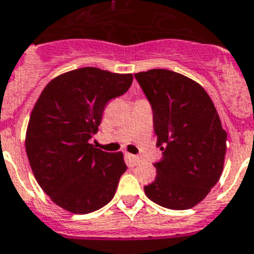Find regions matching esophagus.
<instances>
[{"label": "esophagus", "instance_id": "esophagus-1", "mask_svg": "<svg viewBox=\"0 0 254 254\" xmlns=\"http://www.w3.org/2000/svg\"><path fill=\"white\" fill-rule=\"evenodd\" d=\"M125 160H127V164L129 167H134L140 162V158L138 156H134V154L125 153Z\"/></svg>", "mask_w": 254, "mask_h": 254}]
</instances>
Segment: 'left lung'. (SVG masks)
I'll return each mask as SVG.
<instances>
[{
    "label": "left lung",
    "instance_id": "1",
    "mask_svg": "<svg viewBox=\"0 0 254 254\" xmlns=\"http://www.w3.org/2000/svg\"><path fill=\"white\" fill-rule=\"evenodd\" d=\"M153 111L161 161L145 195L165 208L188 209L219 182L228 134L206 90L191 79L166 69L134 74Z\"/></svg>",
    "mask_w": 254,
    "mask_h": 254
}]
</instances>
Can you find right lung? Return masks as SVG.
Segmentation results:
<instances>
[{
	"label": "right lung",
	"instance_id": "obj_1",
	"mask_svg": "<svg viewBox=\"0 0 254 254\" xmlns=\"http://www.w3.org/2000/svg\"><path fill=\"white\" fill-rule=\"evenodd\" d=\"M131 83V74L81 67L52 79L41 93L26 129L25 149L35 180L57 206L84 215L114 198L127 171L124 156L96 148L89 139L107 102Z\"/></svg>",
	"mask_w": 254,
	"mask_h": 254
}]
</instances>
